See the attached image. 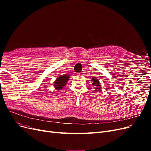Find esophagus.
<instances>
[{
    "label": "esophagus",
    "mask_w": 151,
    "mask_h": 151,
    "mask_svg": "<svg viewBox=\"0 0 151 151\" xmlns=\"http://www.w3.org/2000/svg\"><path fill=\"white\" fill-rule=\"evenodd\" d=\"M83 74V72H81V73H79V75H80V76H82Z\"/></svg>",
    "instance_id": "obj_1"
}]
</instances>
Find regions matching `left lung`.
Listing matches in <instances>:
<instances>
[{"label": "left lung", "instance_id": "obj_1", "mask_svg": "<svg viewBox=\"0 0 151 151\" xmlns=\"http://www.w3.org/2000/svg\"><path fill=\"white\" fill-rule=\"evenodd\" d=\"M93 85H94L96 86H97L98 88H96V89L98 90V91H99L100 89H101V88H98V86H99V80L98 79H96V77H94V78H93Z\"/></svg>", "mask_w": 151, "mask_h": 151}]
</instances>
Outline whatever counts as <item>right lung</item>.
<instances>
[{"label": "right lung", "instance_id": "add662e5", "mask_svg": "<svg viewBox=\"0 0 151 151\" xmlns=\"http://www.w3.org/2000/svg\"><path fill=\"white\" fill-rule=\"evenodd\" d=\"M68 78H69V76L67 75H63L58 77V78H57L55 82L54 83V86L55 87V88L57 90H60L62 89L63 87L65 86V85L67 83V81L69 79Z\"/></svg>", "mask_w": 151, "mask_h": 151}]
</instances>
